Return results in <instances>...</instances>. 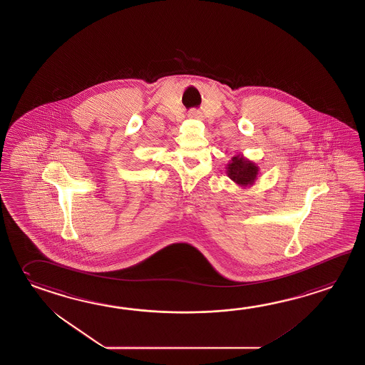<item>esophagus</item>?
Masks as SVG:
<instances>
[{
	"label": "esophagus",
	"instance_id": "1",
	"mask_svg": "<svg viewBox=\"0 0 365 365\" xmlns=\"http://www.w3.org/2000/svg\"><path fill=\"white\" fill-rule=\"evenodd\" d=\"M190 118H193V119H200L202 118V115H200V111H192L190 114H189Z\"/></svg>",
	"mask_w": 365,
	"mask_h": 365
}]
</instances>
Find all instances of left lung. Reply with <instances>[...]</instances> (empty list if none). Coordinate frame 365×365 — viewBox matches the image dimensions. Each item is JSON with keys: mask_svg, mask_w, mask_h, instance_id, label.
<instances>
[{"mask_svg": "<svg viewBox=\"0 0 365 365\" xmlns=\"http://www.w3.org/2000/svg\"><path fill=\"white\" fill-rule=\"evenodd\" d=\"M227 175L229 179L241 187L254 185L259 175V167L252 160L243 157L242 154L236 155L229 160L227 165Z\"/></svg>", "mask_w": 365, "mask_h": 365, "instance_id": "left-lung-1", "label": "left lung"}]
</instances>
